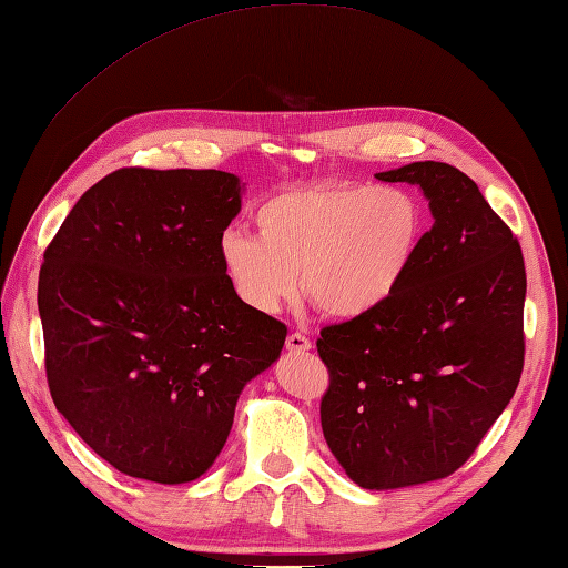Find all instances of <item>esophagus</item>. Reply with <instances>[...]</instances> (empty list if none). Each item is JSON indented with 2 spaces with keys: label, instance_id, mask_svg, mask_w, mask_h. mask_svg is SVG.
<instances>
[{
  "label": "esophagus",
  "instance_id": "1",
  "mask_svg": "<svg viewBox=\"0 0 568 568\" xmlns=\"http://www.w3.org/2000/svg\"><path fill=\"white\" fill-rule=\"evenodd\" d=\"M285 348L290 353H305V351L312 348V341L307 336H302V334H290L285 338Z\"/></svg>",
  "mask_w": 568,
  "mask_h": 568
}]
</instances>
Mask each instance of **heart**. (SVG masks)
Masks as SVG:
<instances>
[{
    "label": "heart",
    "mask_w": 568,
    "mask_h": 568,
    "mask_svg": "<svg viewBox=\"0 0 568 568\" xmlns=\"http://www.w3.org/2000/svg\"><path fill=\"white\" fill-rule=\"evenodd\" d=\"M256 236L220 240L222 271L248 310L281 312L302 293L322 314L355 320L399 293L428 232V210L406 186L358 181L287 189L254 213Z\"/></svg>",
    "instance_id": "b5f03b06"
}]
</instances>
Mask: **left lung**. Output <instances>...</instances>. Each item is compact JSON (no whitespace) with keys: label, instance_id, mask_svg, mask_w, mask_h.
Wrapping results in <instances>:
<instances>
[{"label":"left lung","instance_id":"1","mask_svg":"<svg viewBox=\"0 0 568 568\" xmlns=\"http://www.w3.org/2000/svg\"><path fill=\"white\" fill-rule=\"evenodd\" d=\"M424 191L433 227L385 307L322 328V430L363 489L450 477L516 394L525 263L479 186L443 162L375 174Z\"/></svg>","mask_w":568,"mask_h":568}]
</instances>
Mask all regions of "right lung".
<instances>
[{
    "mask_svg": "<svg viewBox=\"0 0 568 568\" xmlns=\"http://www.w3.org/2000/svg\"><path fill=\"white\" fill-rule=\"evenodd\" d=\"M242 183L217 169H118L64 217L38 312L58 412L118 471L186 484L217 459L244 385L287 328L248 310L220 240Z\"/></svg>",
    "mask_w": 568,
    "mask_h": 568,
    "instance_id": "1",
    "label": "right lung"
}]
</instances>
